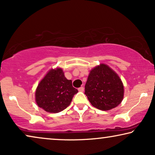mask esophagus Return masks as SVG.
Masks as SVG:
<instances>
[{
	"label": "esophagus",
	"instance_id": "esophagus-1",
	"mask_svg": "<svg viewBox=\"0 0 155 155\" xmlns=\"http://www.w3.org/2000/svg\"><path fill=\"white\" fill-rule=\"evenodd\" d=\"M84 87H80V88H78V91H79V92H84Z\"/></svg>",
	"mask_w": 155,
	"mask_h": 155
}]
</instances>
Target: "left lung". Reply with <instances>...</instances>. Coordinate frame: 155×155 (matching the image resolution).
<instances>
[{"instance_id":"left-lung-1","label":"left lung","mask_w":155,"mask_h":155,"mask_svg":"<svg viewBox=\"0 0 155 155\" xmlns=\"http://www.w3.org/2000/svg\"><path fill=\"white\" fill-rule=\"evenodd\" d=\"M84 90V94L93 107L103 111L116 107L124 98L121 80L105 64L98 65L90 71Z\"/></svg>"}]
</instances>
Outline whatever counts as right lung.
Wrapping results in <instances>:
<instances>
[{
	"mask_svg": "<svg viewBox=\"0 0 155 155\" xmlns=\"http://www.w3.org/2000/svg\"><path fill=\"white\" fill-rule=\"evenodd\" d=\"M78 92L73 87L72 80L65 78L62 69H52L38 84L36 102L44 111L58 113L68 107Z\"/></svg>",
	"mask_w": 155,
	"mask_h": 155,
	"instance_id": "1",
	"label": "right lung"
}]
</instances>
